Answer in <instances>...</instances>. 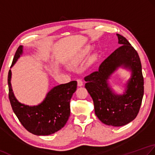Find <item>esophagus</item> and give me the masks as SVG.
I'll use <instances>...</instances> for the list:
<instances>
[{
  "label": "esophagus",
  "mask_w": 155,
  "mask_h": 155,
  "mask_svg": "<svg viewBox=\"0 0 155 155\" xmlns=\"http://www.w3.org/2000/svg\"><path fill=\"white\" fill-rule=\"evenodd\" d=\"M77 81H78V86H83V80H81V79H78L77 80Z\"/></svg>",
  "instance_id": "34e87169"
}]
</instances>
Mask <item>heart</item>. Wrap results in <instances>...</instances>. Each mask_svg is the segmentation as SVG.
I'll list each match as a JSON object with an SVG mask.
<instances>
[{
    "instance_id": "b5f03b06",
    "label": "heart",
    "mask_w": 155,
    "mask_h": 155,
    "mask_svg": "<svg viewBox=\"0 0 155 155\" xmlns=\"http://www.w3.org/2000/svg\"><path fill=\"white\" fill-rule=\"evenodd\" d=\"M88 51H89V49H86V50H84V51H83V53H82V55H81V57L84 56L86 54V53L88 52Z\"/></svg>"
}]
</instances>
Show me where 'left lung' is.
Here are the masks:
<instances>
[{"label":"left lung","mask_w":155,"mask_h":155,"mask_svg":"<svg viewBox=\"0 0 155 155\" xmlns=\"http://www.w3.org/2000/svg\"><path fill=\"white\" fill-rule=\"evenodd\" d=\"M116 35L118 43L122 45L104 60L98 70L87 75L84 80L97 117L106 125L122 126L133 120L139 112L144 94V78L137 51L125 37ZM120 67L130 69L132 74L125 92L118 95L113 92L108 80Z\"/></svg>","instance_id":"left-lung-1"}]
</instances>
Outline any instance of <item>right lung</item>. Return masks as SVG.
Masks as SVG:
<instances>
[{
    "mask_svg": "<svg viewBox=\"0 0 155 155\" xmlns=\"http://www.w3.org/2000/svg\"><path fill=\"white\" fill-rule=\"evenodd\" d=\"M23 45L18 47L11 68L23 54ZM11 70L8 74V97L15 115L24 128L37 136L52 134L65 125L70 115V100L77 88V81L57 86L50 90L43 102L37 106L20 103L12 91Z\"/></svg>",
    "mask_w": 155,
    "mask_h": 155,
    "instance_id": "obj_1",
    "label": "right lung"
}]
</instances>
